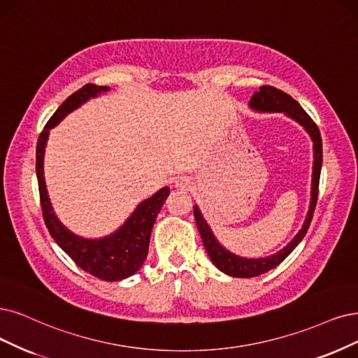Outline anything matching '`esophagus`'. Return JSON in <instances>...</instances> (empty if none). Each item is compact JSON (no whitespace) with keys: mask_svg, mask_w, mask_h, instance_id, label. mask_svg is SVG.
Wrapping results in <instances>:
<instances>
[{"mask_svg":"<svg viewBox=\"0 0 358 358\" xmlns=\"http://www.w3.org/2000/svg\"><path fill=\"white\" fill-rule=\"evenodd\" d=\"M176 186H177L178 189H187V187H189V182H187V180L178 178V180L176 181Z\"/></svg>","mask_w":358,"mask_h":358,"instance_id":"1","label":"esophagus"}]
</instances>
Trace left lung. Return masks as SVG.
Segmentation results:
<instances>
[{"mask_svg": "<svg viewBox=\"0 0 358 358\" xmlns=\"http://www.w3.org/2000/svg\"><path fill=\"white\" fill-rule=\"evenodd\" d=\"M249 108L258 110V112H268V113H285L290 119H294L299 125L303 127L311 140H313V149H314V164H313V186H311V202L310 209L306 221H303V226L299 230V233L294 237L290 243H287L279 252L266 257V258H243L239 255L231 254L230 250L224 248L217 239L205 221L201 209L194 205L193 213L196 218L197 229H199L201 237L206 252L215 264V267L226 273L231 277H242V279H248V277H255L259 274L267 273L273 270L274 267L279 266V264L290 254L292 250L299 245V242L303 239V236L307 234V230L311 224L313 214L317 203V196H319V181H320V172H322V162H323V148H322V137L320 131L314 124L313 119L308 116V113L303 110L299 103L294 100L286 92L277 90L270 85H264L259 88V91H255L252 99L249 100Z\"/></svg>", "mask_w": 358, "mask_h": 358, "instance_id": "8db88e82", "label": "left lung"}]
</instances>
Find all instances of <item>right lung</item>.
<instances>
[{"label": "right lung", "mask_w": 358, "mask_h": 358, "mask_svg": "<svg viewBox=\"0 0 358 358\" xmlns=\"http://www.w3.org/2000/svg\"><path fill=\"white\" fill-rule=\"evenodd\" d=\"M106 91H109V87L87 84L66 99L55 115L48 119L36 144V178L43 217L52 239L78 264V267L101 280L116 282L137 273L143 266L149 252L153 224L166 201L169 189L162 187L149 199L138 203L124 226L112 234L104 236L101 239H85V237L76 236L60 222L51 206L44 180V150L50 129L55 128L66 115L78 109L83 103Z\"/></svg>", "instance_id": "obj_1"}]
</instances>
